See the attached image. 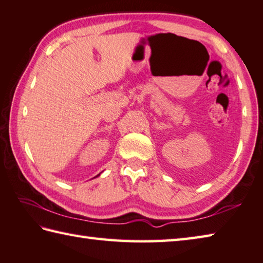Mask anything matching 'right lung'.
Wrapping results in <instances>:
<instances>
[{
	"mask_svg": "<svg viewBox=\"0 0 263 263\" xmlns=\"http://www.w3.org/2000/svg\"><path fill=\"white\" fill-rule=\"evenodd\" d=\"M98 176H99V175H98ZM98 176H97V177H98Z\"/></svg>",
	"mask_w": 263,
	"mask_h": 263,
	"instance_id": "add662e5",
	"label": "right lung"
}]
</instances>
